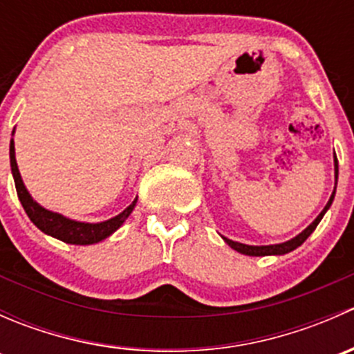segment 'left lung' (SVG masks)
<instances>
[{
	"mask_svg": "<svg viewBox=\"0 0 354 354\" xmlns=\"http://www.w3.org/2000/svg\"><path fill=\"white\" fill-rule=\"evenodd\" d=\"M334 169H335V183H337V157L334 156ZM334 194H335V188H334ZM334 194L330 195V200L327 202V205L324 207L322 212L319 214V217H317L315 221H313L312 224H310L308 227H306L303 233H299L298 236L292 238V240L286 241V243H279V245H269V246H250V245H243V243H238V241H233V240H227V238H224V241H226L227 245L231 246L233 250H236V252L240 253H245V255H252V257H263V255H284V253L288 252H292L295 248H298L299 245L303 243V241L306 240V238L310 236V234L315 231L317 224L320 223V219L324 217V214H326V210L329 209L332 200H334Z\"/></svg>",
	"mask_w": 354,
	"mask_h": 354,
	"instance_id": "1",
	"label": "left lung"
}]
</instances>
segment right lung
<instances>
[{
    "mask_svg": "<svg viewBox=\"0 0 354 354\" xmlns=\"http://www.w3.org/2000/svg\"><path fill=\"white\" fill-rule=\"evenodd\" d=\"M10 164H12V173L13 180H15V188L17 195H19L20 202H22L24 210L27 212L28 219L42 231V233L49 234L53 238H58V240L65 241L70 245H92L97 243V241L104 240L109 234H113L121 224L124 223L128 216L133 210L137 198L131 202V205H128L120 216L113 217V219L104 221V223L99 224H88V223H77V221L66 219V217L59 216V214L51 212V210H46L39 205L37 202H34V198L28 195L27 188L24 187V181L20 178L19 166H17L15 160V145L13 140L10 142Z\"/></svg>",
    "mask_w": 354,
    "mask_h": 354,
    "instance_id": "1",
    "label": "right lung"
}]
</instances>
